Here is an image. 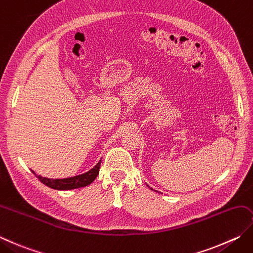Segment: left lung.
I'll return each instance as SVG.
<instances>
[{
  "instance_id": "8db88e82",
  "label": "left lung",
  "mask_w": 253,
  "mask_h": 253,
  "mask_svg": "<svg viewBox=\"0 0 253 253\" xmlns=\"http://www.w3.org/2000/svg\"><path fill=\"white\" fill-rule=\"evenodd\" d=\"M151 190H152V189H151Z\"/></svg>"
}]
</instances>
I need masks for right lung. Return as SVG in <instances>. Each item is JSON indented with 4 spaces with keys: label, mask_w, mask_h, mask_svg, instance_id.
<instances>
[{
    "label": "right lung",
    "mask_w": 253,
    "mask_h": 253,
    "mask_svg": "<svg viewBox=\"0 0 253 253\" xmlns=\"http://www.w3.org/2000/svg\"><path fill=\"white\" fill-rule=\"evenodd\" d=\"M102 160L96 163L95 167H93L91 170H88L85 173H82L80 175L66 177V179H48V177H43L42 175H38L33 170L32 172L36 175L37 179L41 181L42 184L47 185L48 187H51L53 190H60V191H67V190H73L79 189V187L86 186L96 179V176L100 172Z\"/></svg>",
    "instance_id": "right-lung-1"
}]
</instances>
